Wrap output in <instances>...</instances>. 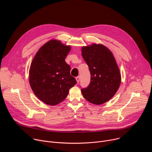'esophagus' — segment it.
<instances>
[{
	"instance_id": "esophagus-1",
	"label": "esophagus",
	"mask_w": 152,
	"mask_h": 152,
	"mask_svg": "<svg viewBox=\"0 0 152 152\" xmlns=\"http://www.w3.org/2000/svg\"><path fill=\"white\" fill-rule=\"evenodd\" d=\"M76 81H77V82L78 83V82H79V80H80V77H79V76L76 77Z\"/></svg>"
}]
</instances>
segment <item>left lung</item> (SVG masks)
Returning a JSON list of instances; mask_svg holds the SVG:
<instances>
[{
    "label": "left lung",
    "instance_id": "8db88e82",
    "mask_svg": "<svg viewBox=\"0 0 152 152\" xmlns=\"http://www.w3.org/2000/svg\"><path fill=\"white\" fill-rule=\"evenodd\" d=\"M82 56L89 67L91 82L81 90L83 97L95 104L109 101L117 93L121 83V74L111 50L101 44L82 48Z\"/></svg>",
    "mask_w": 152,
    "mask_h": 152
}]
</instances>
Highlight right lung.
Wrapping results in <instances>:
<instances>
[{
    "instance_id": "add662e5",
    "label": "right lung",
    "mask_w": 152,
    "mask_h": 152,
    "mask_svg": "<svg viewBox=\"0 0 152 152\" xmlns=\"http://www.w3.org/2000/svg\"><path fill=\"white\" fill-rule=\"evenodd\" d=\"M70 50V46L51 39L39 48L31 62L29 72L31 87L35 95L46 104H59L76 84L75 78L70 75V66L65 61Z\"/></svg>"
}]
</instances>
